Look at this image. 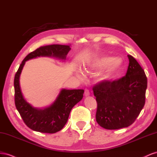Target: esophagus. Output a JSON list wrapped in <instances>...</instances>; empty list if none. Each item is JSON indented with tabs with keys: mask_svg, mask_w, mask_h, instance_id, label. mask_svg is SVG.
<instances>
[{
	"mask_svg": "<svg viewBox=\"0 0 157 157\" xmlns=\"http://www.w3.org/2000/svg\"><path fill=\"white\" fill-rule=\"evenodd\" d=\"M84 94H85V96H86V97H87V96H89V91L88 90V89H85V93H84Z\"/></svg>",
	"mask_w": 157,
	"mask_h": 157,
	"instance_id": "obj_1",
	"label": "esophagus"
}]
</instances>
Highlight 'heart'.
Here are the masks:
<instances>
[{"mask_svg":"<svg viewBox=\"0 0 157 157\" xmlns=\"http://www.w3.org/2000/svg\"><path fill=\"white\" fill-rule=\"evenodd\" d=\"M122 64V60L120 58H114L110 59L109 57H101L94 60L91 64L89 65L90 68L93 70H97L103 68L106 66L105 69L101 75L102 79L109 78L110 76L114 73L116 70H118ZM79 78H82L79 74H78Z\"/></svg>","mask_w":157,"mask_h":157,"instance_id":"obj_1","label":"heart"}]
</instances>
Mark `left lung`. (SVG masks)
I'll list each match as a JSON object with an SVG mask.
<instances>
[{
	"label": "left lung",
	"instance_id": "1",
	"mask_svg": "<svg viewBox=\"0 0 157 157\" xmlns=\"http://www.w3.org/2000/svg\"><path fill=\"white\" fill-rule=\"evenodd\" d=\"M129 66L124 77L111 82L103 80L93 87L96 97V120L107 129L132 125L145 103L147 78L137 60L128 55Z\"/></svg>",
	"mask_w": 157,
	"mask_h": 157
}]
</instances>
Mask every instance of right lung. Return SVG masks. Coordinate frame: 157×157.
Returning a JSON list of instances; mask_svg holds the SVG:
<instances>
[{
    "mask_svg": "<svg viewBox=\"0 0 157 157\" xmlns=\"http://www.w3.org/2000/svg\"><path fill=\"white\" fill-rule=\"evenodd\" d=\"M70 45L51 44L41 47L30 52L21 62L14 77V101L17 111L26 126L33 131L54 133L64 128L68 121L71 110L82 99L83 89H65L48 107L40 109L31 106L22 95L20 86V76L25 62L39 56L56 57L65 60L70 51Z\"/></svg>",
    "mask_w": 157,
    "mask_h": 157,
    "instance_id": "1",
    "label": "right lung"
}]
</instances>
